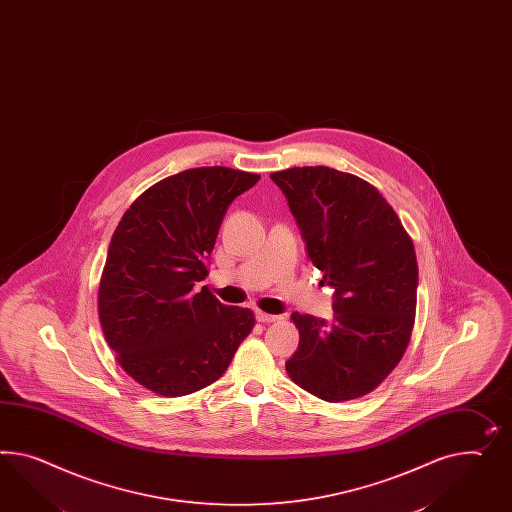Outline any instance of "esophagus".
Instances as JSON below:
<instances>
[{"label":"esophagus","mask_w":512,"mask_h":512,"mask_svg":"<svg viewBox=\"0 0 512 512\" xmlns=\"http://www.w3.org/2000/svg\"><path fill=\"white\" fill-rule=\"evenodd\" d=\"M255 317L259 322H276L279 320V315H268V313H264V311H255Z\"/></svg>","instance_id":"obj_1"}]
</instances>
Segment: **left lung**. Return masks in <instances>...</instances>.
Returning a JSON list of instances; mask_svg holds the SVG:
<instances>
[{
    "instance_id": "1",
    "label": "left lung",
    "mask_w": 512,
    "mask_h": 512,
    "mask_svg": "<svg viewBox=\"0 0 512 512\" xmlns=\"http://www.w3.org/2000/svg\"><path fill=\"white\" fill-rule=\"evenodd\" d=\"M309 259L333 289V318L292 313L300 345L285 367L328 402L371 393L401 361L414 328L417 259L399 216L369 182L332 167L272 173Z\"/></svg>"
}]
</instances>
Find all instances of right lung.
<instances>
[{
  "label": "right lung",
  "instance_id": "add662e5",
  "mask_svg": "<svg viewBox=\"0 0 512 512\" xmlns=\"http://www.w3.org/2000/svg\"><path fill=\"white\" fill-rule=\"evenodd\" d=\"M261 179L231 167H195L160 180L111 236L100 279L102 332L119 365L162 397L210 386L227 371L255 318L197 283L208 276L221 221Z\"/></svg>",
  "mask_w": 512,
  "mask_h": 512
}]
</instances>
